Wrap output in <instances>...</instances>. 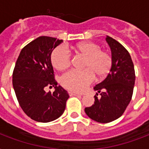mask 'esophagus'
Instances as JSON below:
<instances>
[{
	"label": "esophagus",
	"instance_id": "esophagus-1",
	"mask_svg": "<svg viewBox=\"0 0 149 149\" xmlns=\"http://www.w3.org/2000/svg\"><path fill=\"white\" fill-rule=\"evenodd\" d=\"M69 94H70V96H83L81 93H75V92H69Z\"/></svg>",
	"mask_w": 149,
	"mask_h": 149
}]
</instances>
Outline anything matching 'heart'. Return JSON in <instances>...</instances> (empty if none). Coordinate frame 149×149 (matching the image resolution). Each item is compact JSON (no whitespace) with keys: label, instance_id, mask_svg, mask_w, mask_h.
I'll use <instances>...</instances> for the list:
<instances>
[{"label":"heart","instance_id":"obj_1","mask_svg":"<svg viewBox=\"0 0 149 149\" xmlns=\"http://www.w3.org/2000/svg\"><path fill=\"white\" fill-rule=\"evenodd\" d=\"M76 52L86 56L82 70H71L62 76L60 83L64 88L73 92H83L94 80L95 76L102 79L107 76L112 67L113 59L110 52L101 50L97 43L84 42L73 47ZM51 62L58 71L66 70L71 63L70 52L64 46H58L52 51Z\"/></svg>","mask_w":149,"mask_h":149}]
</instances>
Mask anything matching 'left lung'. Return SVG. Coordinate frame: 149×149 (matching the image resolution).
<instances>
[{
  "label": "left lung",
  "mask_w": 149,
  "mask_h": 149,
  "mask_svg": "<svg viewBox=\"0 0 149 149\" xmlns=\"http://www.w3.org/2000/svg\"><path fill=\"white\" fill-rule=\"evenodd\" d=\"M106 41L111 50L112 67L106 78L93 87L97 91L94 104L85 108L86 115L100 123L111 122L122 115L132 100L135 81L129 52L110 36H107Z\"/></svg>",
  "instance_id": "1"
}]
</instances>
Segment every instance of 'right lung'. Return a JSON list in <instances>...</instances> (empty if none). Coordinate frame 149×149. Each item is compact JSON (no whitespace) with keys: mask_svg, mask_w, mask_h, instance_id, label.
<instances>
[{"mask_svg":"<svg viewBox=\"0 0 149 149\" xmlns=\"http://www.w3.org/2000/svg\"><path fill=\"white\" fill-rule=\"evenodd\" d=\"M63 42L56 38L40 36L22 49L15 63L12 83L24 112L38 122H50L63 113L69 98L67 91L54 79L51 63L52 51ZM53 86V93L45 87Z\"/></svg>","mask_w":149,"mask_h":149,"instance_id":"obj_1","label":"right lung"}]
</instances>
